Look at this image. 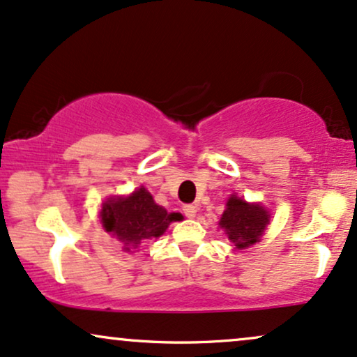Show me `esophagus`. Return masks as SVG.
Wrapping results in <instances>:
<instances>
[{"label": "esophagus", "mask_w": 357, "mask_h": 357, "mask_svg": "<svg viewBox=\"0 0 357 357\" xmlns=\"http://www.w3.org/2000/svg\"><path fill=\"white\" fill-rule=\"evenodd\" d=\"M183 212H184V215H186L188 219H194V218H196V214H197V206L186 204L183 207Z\"/></svg>", "instance_id": "1"}]
</instances>
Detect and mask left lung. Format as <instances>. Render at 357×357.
<instances>
[{
  "mask_svg": "<svg viewBox=\"0 0 357 357\" xmlns=\"http://www.w3.org/2000/svg\"><path fill=\"white\" fill-rule=\"evenodd\" d=\"M270 224V212L259 202H247L232 194L225 204V211L219 220V227L236 249L254 245L264 236Z\"/></svg>",
  "mask_w": 357,
  "mask_h": 357,
  "instance_id": "8db88e82",
  "label": "left lung"
}]
</instances>
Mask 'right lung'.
<instances>
[{
    "label": "right lung",
    "instance_id": "obj_1",
    "mask_svg": "<svg viewBox=\"0 0 357 357\" xmlns=\"http://www.w3.org/2000/svg\"><path fill=\"white\" fill-rule=\"evenodd\" d=\"M102 225L108 234L123 242V249L132 252L139 243L161 237L173 220H181L179 212H168L158 206L145 188H138L130 196H112L102 204Z\"/></svg>",
    "mask_w": 357,
    "mask_h": 357
}]
</instances>
